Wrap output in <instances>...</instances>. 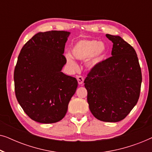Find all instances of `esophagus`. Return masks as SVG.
Instances as JSON below:
<instances>
[{
    "label": "esophagus",
    "instance_id": "obj_1",
    "mask_svg": "<svg viewBox=\"0 0 152 152\" xmlns=\"http://www.w3.org/2000/svg\"><path fill=\"white\" fill-rule=\"evenodd\" d=\"M77 79L78 84H80V85H82L83 83H84V79L83 78V77H82V76H77Z\"/></svg>",
    "mask_w": 152,
    "mask_h": 152
}]
</instances>
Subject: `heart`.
<instances>
[{
  "mask_svg": "<svg viewBox=\"0 0 152 152\" xmlns=\"http://www.w3.org/2000/svg\"><path fill=\"white\" fill-rule=\"evenodd\" d=\"M107 48L104 43L94 39H81L74 43L72 48V54H66L68 64L74 69L77 68V64L73 57L81 61L86 59L85 64L88 68H93L103 61Z\"/></svg>",
  "mask_w": 152,
  "mask_h": 152,
  "instance_id": "b5f03b06",
  "label": "heart"
}]
</instances>
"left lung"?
Listing matches in <instances>:
<instances>
[{"label": "left lung", "instance_id": "1", "mask_svg": "<svg viewBox=\"0 0 152 152\" xmlns=\"http://www.w3.org/2000/svg\"><path fill=\"white\" fill-rule=\"evenodd\" d=\"M112 41V57L92 68L84 80L89 109L97 119L116 122L130 113L140 96L142 73L136 53L118 35Z\"/></svg>", "mask_w": 152, "mask_h": 152}]
</instances>
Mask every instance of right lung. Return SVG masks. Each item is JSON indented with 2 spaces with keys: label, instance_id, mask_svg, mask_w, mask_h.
Returning a JSON list of instances; mask_svg holds the SVG:
<instances>
[{
  "label": "right lung",
  "instance_id": "obj_1",
  "mask_svg": "<svg viewBox=\"0 0 152 152\" xmlns=\"http://www.w3.org/2000/svg\"><path fill=\"white\" fill-rule=\"evenodd\" d=\"M67 31L38 32L22 48L14 73L16 99L31 119L50 124L65 116L77 88L76 78L61 72Z\"/></svg>",
  "mask_w": 152,
  "mask_h": 152
}]
</instances>
